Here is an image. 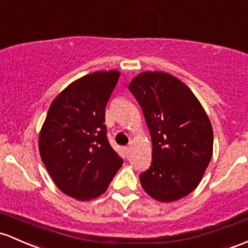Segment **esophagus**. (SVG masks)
<instances>
[{
  "label": "esophagus",
  "mask_w": 248,
  "mask_h": 248,
  "mask_svg": "<svg viewBox=\"0 0 248 248\" xmlns=\"http://www.w3.org/2000/svg\"><path fill=\"white\" fill-rule=\"evenodd\" d=\"M124 152H126V154L128 155V154H129V152H130V146H127V147H124Z\"/></svg>",
  "instance_id": "1"
}]
</instances>
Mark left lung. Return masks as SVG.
I'll return each instance as SVG.
<instances>
[{
    "label": "left lung",
    "mask_w": 248,
    "mask_h": 248,
    "mask_svg": "<svg viewBox=\"0 0 248 248\" xmlns=\"http://www.w3.org/2000/svg\"><path fill=\"white\" fill-rule=\"evenodd\" d=\"M128 88L142 108L153 145L141 186L161 202L182 199L200 184L213 154L207 114L188 87L168 73L143 72Z\"/></svg>",
    "instance_id": "1"
}]
</instances>
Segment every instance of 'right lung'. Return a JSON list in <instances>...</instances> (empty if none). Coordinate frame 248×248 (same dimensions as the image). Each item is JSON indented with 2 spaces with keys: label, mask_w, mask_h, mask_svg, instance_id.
<instances>
[{
  "label": "right lung",
  "mask_w": 248,
  "mask_h": 248,
  "mask_svg": "<svg viewBox=\"0 0 248 248\" xmlns=\"http://www.w3.org/2000/svg\"><path fill=\"white\" fill-rule=\"evenodd\" d=\"M119 76L108 70L75 80L51 102L41 128V159L59 189L76 200L103 194L124 164L103 124Z\"/></svg>",
  "instance_id": "add662e5"
}]
</instances>
